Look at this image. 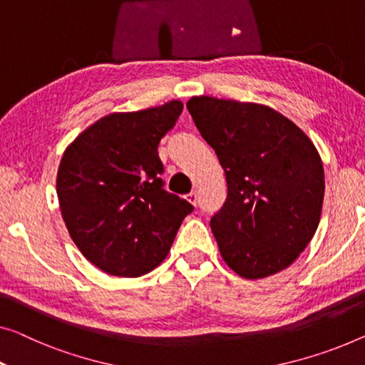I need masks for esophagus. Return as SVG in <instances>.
I'll use <instances>...</instances> for the list:
<instances>
[{
  "label": "esophagus",
  "instance_id": "obj_1",
  "mask_svg": "<svg viewBox=\"0 0 365 365\" xmlns=\"http://www.w3.org/2000/svg\"><path fill=\"white\" fill-rule=\"evenodd\" d=\"M185 198H187L188 203H192L193 206H197V201H198V198H197V192H192V193H188L187 197H185Z\"/></svg>",
  "mask_w": 365,
  "mask_h": 365
}]
</instances>
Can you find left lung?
<instances>
[{
    "instance_id": "8db88e82",
    "label": "left lung",
    "mask_w": 365,
    "mask_h": 365,
    "mask_svg": "<svg viewBox=\"0 0 365 365\" xmlns=\"http://www.w3.org/2000/svg\"><path fill=\"white\" fill-rule=\"evenodd\" d=\"M187 108L226 175L227 198L210 221L222 260L242 279L279 274L318 230L324 198L319 152L270 106L193 96Z\"/></svg>"
}]
</instances>
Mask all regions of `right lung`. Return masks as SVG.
Here are the masks:
<instances>
[{
  "mask_svg": "<svg viewBox=\"0 0 365 365\" xmlns=\"http://www.w3.org/2000/svg\"><path fill=\"white\" fill-rule=\"evenodd\" d=\"M183 111L180 100L111 113L80 133L57 170L68 235L103 272L140 277L164 262L193 206L164 190L160 139Z\"/></svg>",
  "mask_w": 365,
  "mask_h": 365,
  "instance_id": "right-lung-1",
  "label": "right lung"
}]
</instances>
